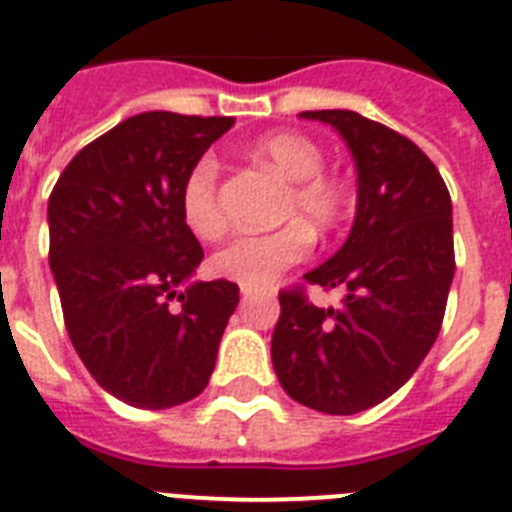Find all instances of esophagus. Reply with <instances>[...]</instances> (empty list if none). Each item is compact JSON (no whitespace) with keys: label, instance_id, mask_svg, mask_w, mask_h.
I'll use <instances>...</instances> for the list:
<instances>
[{"label":"esophagus","instance_id":"obj_1","mask_svg":"<svg viewBox=\"0 0 512 512\" xmlns=\"http://www.w3.org/2000/svg\"><path fill=\"white\" fill-rule=\"evenodd\" d=\"M240 293H243V298H251V296H256V290H253V288H245V285H243V288H240Z\"/></svg>","mask_w":512,"mask_h":512}]
</instances>
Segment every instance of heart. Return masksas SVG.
<instances>
[{
    "instance_id": "1",
    "label": "heart",
    "mask_w": 512,
    "mask_h": 512,
    "mask_svg": "<svg viewBox=\"0 0 512 512\" xmlns=\"http://www.w3.org/2000/svg\"><path fill=\"white\" fill-rule=\"evenodd\" d=\"M253 155L290 182L282 198L280 216L293 219L272 232H243L211 256V269L224 280L245 288H267L269 282L296 267L312 251L314 232H333L346 219L351 190L341 177L325 174V153L304 134L277 132L261 137ZM182 216L187 227L203 240H214L227 227L219 192V163L203 155L182 185Z\"/></svg>"
}]
</instances>
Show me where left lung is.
I'll return each instance as SVG.
<instances>
[{"label": "left lung", "mask_w": 512, "mask_h": 512, "mask_svg": "<svg viewBox=\"0 0 512 512\" xmlns=\"http://www.w3.org/2000/svg\"><path fill=\"white\" fill-rule=\"evenodd\" d=\"M335 126L357 161L349 240L304 280L343 288L314 306L304 285L280 290L272 365L290 399L354 415L399 391L441 330L452 277V198L433 161L404 134L354 110H306Z\"/></svg>", "instance_id": "left-lung-1"}]
</instances>
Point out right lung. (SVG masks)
I'll return each instance as SVG.
<instances>
[{
  "mask_svg": "<svg viewBox=\"0 0 512 512\" xmlns=\"http://www.w3.org/2000/svg\"><path fill=\"white\" fill-rule=\"evenodd\" d=\"M232 118L150 110L81 147L49 195V267L92 378L142 410L208 386L240 301L230 280L179 285L203 261L182 185Z\"/></svg>",
  "mask_w": 512,
  "mask_h": 512,
  "instance_id": "add662e5",
  "label": "right lung"
}]
</instances>
